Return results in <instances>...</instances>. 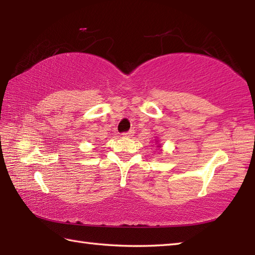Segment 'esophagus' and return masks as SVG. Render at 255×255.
I'll return each instance as SVG.
<instances>
[{"instance_id":"1","label":"esophagus","mask_w":255,"mask_h":255,"mask_svg":"<svg viewBox=\"0 0 255 255\" xmlns=\"http://www.w3.org/2000/svg\"><path fill=\"white\" fill-rule=\"evenodd\" d=\"M123 136H124V137H131V136H133V130L131 129V130H129V131H127V132H124Z\"/></svg>"}]
</instances>
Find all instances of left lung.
<instances>
[{
  "instance_id": "left-lung-1",
  "label": "left lung",
  "mask_w": 255,
  "mask_h": 255,
  "mask_svg": "<svg viewBox=\"0 0 255 255\" xmlns=\"http://www.w3.org/2000/svg\"><path fill=\"white\" fill-rule=\"evenodd\" d=\"M158 147H159V146H158Z\"/></svg>"
}]
</instances>
